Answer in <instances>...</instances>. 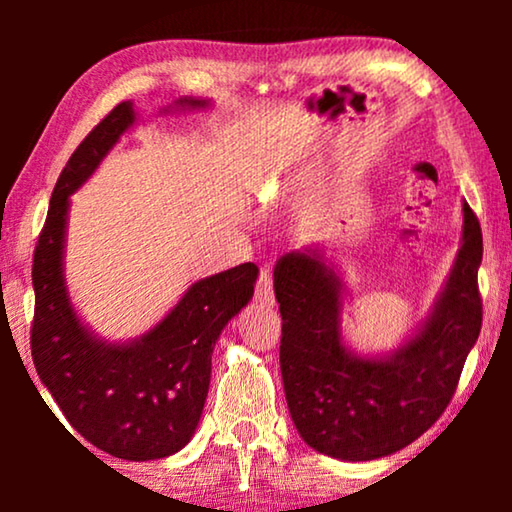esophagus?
Listing matches in <instances>:
<instances>
[{"mask_svg":"<svg viewBox=\"0 0 512 512\" xmlns=\"http://www.w3.org/2000/svg\"><path fill=\"white\" fill-rule=\"evenodd\" d=\"M255 300L259 302V305H273V302H275L271 266H264L262 271H259L257 284H255Z\"/></svg>","mask_w":512,"mask_h":512,"instance_id":"obj_1","label":"esophagus"}]
</instances>
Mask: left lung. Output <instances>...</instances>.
<instances>
[{"label": "left lung", "instance_id": "8db88e82", "mask_svg": "<svg viewBox=\"0 0 512 512\" xmlns=\"http://www.w3.org/2000/svg\"><path fill=\"white\" fill-rule=\"evenodd\" d=\"M481 257V225L463 203V246L445 289L420 332L386 359L345 350L341 282L320 253L280 257V370L291 420L309 447L341 461H375L411 445L445 413L481 332Z\"/></svg>", "mask_w": 512, "mask_h": 512}]
</instances>
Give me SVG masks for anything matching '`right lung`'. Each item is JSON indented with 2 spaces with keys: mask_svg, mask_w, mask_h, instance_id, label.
I'll list each match as a JSON object with an SVG mask.
<instances>
[{
  "mask_svg": "<svg viewBox=\"0 0 512 512\" xmlns=\"http://www.w3.org/2000/svg\"><path fill=\"white\" fill-rule=\"evenodd\" d=\"M176 106L205 108L207 101L180 99ZM133 121V103L121 101L60 171L33 253L31 357L67 422L90 445L124 461H153L192 440L210 388L214 343L253 298L259 268L246 262L194 282L151 332L131 343L101 341L76 318L63 277L69 196Z\"/></svg>",
  "mask_w": 512,
  "mask_h": 512,
  "instance_id": "add662e5",
  "label": "right lung"
}]
</instances>
